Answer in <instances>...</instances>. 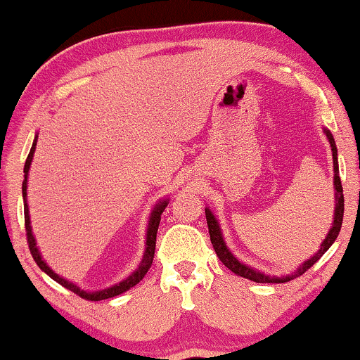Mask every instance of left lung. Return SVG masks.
Instances as JSON below:
<instances>
[{
    "label": "left lung",
    "mask_w": 360,
    "mask_h": 360,
    "mask_svg": "<svg viewBox=\"0 0 360 360\" xmlns=\"http://www.w3.org/2000/svg\"><path fill=\"white\" fill-rule=\"evenodd\" d=\"M326 139H328L330 147H332V157H333V188H335V213H333V223H332V229H330L328 235L325 237V240L321 242L320 249L315 255H311L308 260H304L303 264L295 271V274L291 276H283V278H276V276H267L262 274V272L252 269V267L245 266L238 260L235 255L230 252L229 247H226L225 240H223V235H221V229L218 225V220L214 218V214L212 213V210L205 208L206 213V223H208V230H210V238H212L213 243V249L217 252L218 259L229 267L230 271L235 272L237 276H242V278L254 281V283H288V281L298 278V276L304 274L313 264L318 262V259L325 254L326 250L332 247V243L335 242V238L338 237V232L342 229V220H344V189H342V183H340V176H338V160H337V146H335V140H333V135L330 134V130L323 128Z\"/></svg>",
    "instance_id": "8db88e82"
}]
</instances>
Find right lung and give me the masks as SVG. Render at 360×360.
Returning a JSON list of instances; mask_svg holds the SVG:
<instances>
[{
    "instance_id": "add662e5",
    "label": "right lung",
    "mask_w": 360,
    "mask_h": 360,
    "mask_svg": "<svg viewBox=\"0 0 360 360\" xmlns=\"http://www.w3.org/2000/svg\"><path fill=\"white\" fill-rule=\"evenodd\" d=\"M35 146H37V135H35V140L34 143H32V148H30V154H28L27 160H25V167H23V172H25V179H23V184H22V193H23V206H25V230H27V240H28V247H30V254L34 260L37 262V266L42 269L45 274L51 276L53 281H57V283L62 284L64 288H68L69 291L76 292L77 296H81V298L88 300V301H101V300H108V298H113V296H118L122 295V292L128 291L130 288H134L135 284H139L140 281L143 279V276L147 274V271L150 269L152 266V260H154V252H155V237H157V229H159V223H160V214H162L164 210H166V206L169 201L167 200H162L159 201L154 206V210H152L150 213V218H148V226H147V237H146V252H143V259L142 262H140V266L131 272L130 276H128L127 279L120 281L118 284H115V286L111 288H106V289H101V291H84V289H81L79 286H76V284L71 283V281L60 278L57 272H53L51 267L47 266V262L42 259V255H40V250L37 249V242H35V237L34 233H32V225H30V214H28V205H27V177H28V171H30V164H32V159H34V154H35Z\"/></svg>"
}]
</instances>
